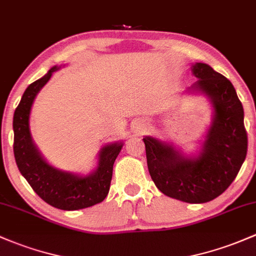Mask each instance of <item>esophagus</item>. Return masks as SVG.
<instances>
[{
  "label": "esophagus",
  "mask_w": 256,
  "mask_h": 256,
  "mask_svg": "<svg viewBox=\"0 0 256 256\" xmlns=\"http://www.w3.org/2000/svg\"><path fill=\"white\" fill-rule=\"evenodd\" d=\"M145 127H146V126H145L144 122L136 123V129H140V130H142V129H145Z\"/></svg>",
  "instance_id": "obj_1"
}]
</instances>
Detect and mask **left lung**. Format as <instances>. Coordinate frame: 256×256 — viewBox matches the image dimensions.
Here are the masks:
<instances>
[{
  "mask_svg": "<svg viewBox=\"0 0 256 256\" xmlns=\"http://www.w3.org/2000/svg\"><path fill=\"white\" fill-rule=\"evenodd\" d=\"M199 80L189 88L210 98L214 117L198 156H184L167 142L145 136L148 168L158 190L190 204L214 200L237 177L246 156L244 111L232 83L206 63H195Z\"/></svg>",
  "mask_w": 256,
  "mask_h": 256,
  "instance_id": "1",
  "label": "left lung"
}]
</instances>
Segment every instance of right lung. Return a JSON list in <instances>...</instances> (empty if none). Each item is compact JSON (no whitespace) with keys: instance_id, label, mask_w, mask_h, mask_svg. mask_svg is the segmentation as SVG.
I'll return each instance as SVG.
<instances>
[{"instance_id":"add662e5","label":"right lung","mask_w":256,"mask_h":256,"mask_svg":"<svg viewBox=\"0 0 256 256\" xmlns=\"http://www.w3.org/2000/svg\"><path fill=\"white\" fill-rule=\"evenodd\" d=\"M57 70L58 67L56 66L52 67L42 78L30 84L22 96L13 116V151L19 171L35 193L54 208L73 211L98 204L107 196L114 164L123 144L114 142L104 146L98 152V167L89 176H78L57 170L44 160L30 134V111L38 92Z\"/></svg>"}]
</instances>
